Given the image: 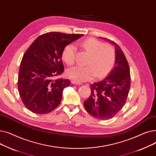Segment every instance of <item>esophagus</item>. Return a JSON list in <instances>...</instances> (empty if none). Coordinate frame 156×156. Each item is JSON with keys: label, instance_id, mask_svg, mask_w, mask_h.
Masks as SVG:
<instances>
[{"label": "esophagus", "instance_id": "34e87169", "mask_svg": "<svg viewBox=\"0 0 156 156\" xmlns=\"http://www.w3.org/2000/svg\"><path fill=\"white\" fill-rule=\"evenodd\" d=\"M71 82L73 84H78V85L81 84V83H80V82H79V81H77L76 80H72Z\"/></svg>", "mask_w": 156, "mask_h": 156}]
</instances>
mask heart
Instances as JSON below:
<instances>
[{"label":"heart","mask_w":156,"mask_h":156,"mask_svg":"<svg viewBox=\"0 0 156 156\" xmlns=\"http://www.w3.org/2000/svg\"><path fill=\"white\" fill-rule=\"evenodd\" d=\"M80 46L90 55L87 66H76L66 72L68 77L77 81L90 80L94 76L101 78L105 76L114 67L115 62L114 49L98 40L90 38L80 43ZM76 48L72 44L66 46L62 51V58L70 66L76 62Z\"/></svg>","instance_id":"b5f03b06"}]
</instances>
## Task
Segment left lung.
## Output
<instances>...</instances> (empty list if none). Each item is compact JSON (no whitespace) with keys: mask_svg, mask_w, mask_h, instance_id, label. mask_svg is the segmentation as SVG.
Instances as JSON below:
<instances>
[{"mask_svg":"<svg viewBox=\"0 0 156 156\" xmlns=\"http://www.w3.org/2000/svg\"><path fill=\"white\" fill-rule=\"evenodd\" d=\"M106 40L115 46V66L106 78L90 85V96L84 102L87 112L101 120L112 118L122 108L131 85L129 66L122 49L114 41Z\"/></svg>","mask_w":156,"mask_h":156,"instance_id":"left-lung-1","label":"left lung"}]
</instances>
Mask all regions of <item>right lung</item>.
Returning <instances> with one entry per match:
<instances>
[{
    "label": "right lung",
    "instance_id": "add662e5",
    "mask_svg": "<svg viewBox=\"0 0 156 156\" xmlns=\"http://www.w3.org/2000/svg\"><path fill=\"white\" fill-rule=\"evenodd\" d=\"M83 35L48 32L38 37L26 51L20 63L18 87L30 111L47 114L60 104L64 88L70 85L69 79H55L64 71L62 51Z\"/></svg>",
    "mask_w": 156,
    "mask_h": 156
}]
</instances>
